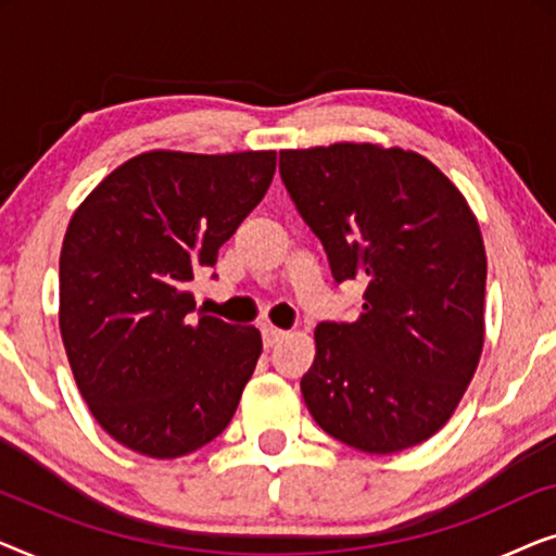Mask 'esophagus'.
<instances>
[{
    "label": "esophagus",
    "instance_id": "1",
    "mask_svg": "<svg viewBox=\"0 0 556 556\" xmlns=\"http://www.w3.org/2000/svg\"><path fill=\"white\" fill-rule=\"evenodd\" d=\"M288 337V331L278 329V326H263V344L265 346H276L278 341H283Z\"/></svg>",
    "mask_w": 556,
    "mask_h": 556
}]
</instances>
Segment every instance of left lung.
I'll return each instance as SVG.
<instances>
[{
    "instance_id": "1",
    "label": "left lung",
    "mask_w": 556,
    "mask_h": 556,
    "mask_svg": "<svg viewBox=\"0 0 556 556\" xmlns=\"http://www.w3.org/2000/svg\"><path fill=\"white\" fill-rule=\"evenodd\" d=\"M280 177L333 280L367 283L352 324H318L301 392L318 428L390 455L435 435L483 352L485 248L460 189L417 151H280Z\"/></svg>"
}]
</instances>
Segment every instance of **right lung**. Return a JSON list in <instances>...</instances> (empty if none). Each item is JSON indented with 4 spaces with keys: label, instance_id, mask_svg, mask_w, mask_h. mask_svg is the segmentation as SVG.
I'll list each match as a JSON object with an SVG mask.
<instances>
[{
    "label": "right lung",
    "instance_id": "right-lung-1",
    "mask_svg": "<svg viewBox=\"0 0 556 556\" xmlns=\"http://www.w3.org/2000/svg\"><path fill=\"white\" fill-rule=\"evenodd\" d=\"M276 151L154 149L73 212L60 250V333L98 425L149 458H179L230 425L263 352L255 326L197 314V273L257 207Z\"/></svg>",
    "mask_w": 556,
    "mask_h": 556
}]
</instances>
